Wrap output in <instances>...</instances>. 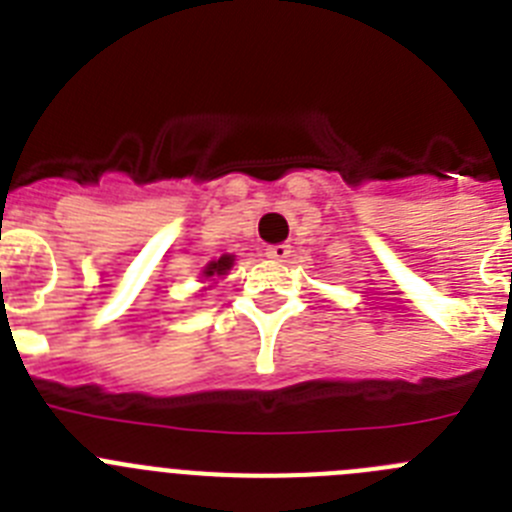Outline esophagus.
Listing matches in <instances>:
<instances>
[{"mask_svg":"<svg viewBox=\"0 0 512 512\" xmlns=\"http://www.w3.org/2000/svg\"><path fill=\"white\" fill-rule=\"evenodd\" d=\"M290 245H270L265 250V255L270 257V260H285V257H290Z\"/></svg>","mask_w":512,"mask_h":512,"instance_id":"34e87169","label":"esophagus"}]
</instances>
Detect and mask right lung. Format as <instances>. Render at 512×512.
<instances>
[{
    "mask_svg": "<svg viewBox=\"0 0 512 512\" xmlns=\"http://www.w3.org/2000/svg\"><path fill=\"white\" fill-rule=\"evenodd\" d=\"M232 257L229 255H224V257H219V260L216 262H211L209 267H206V278H211V275H224L229 270V267H232Z\"/></svg>",
    "mask_w": 512,
    "mask_h": 512,
    "instance_id": "1",
    "label": "right lung"
}]
</instances>
